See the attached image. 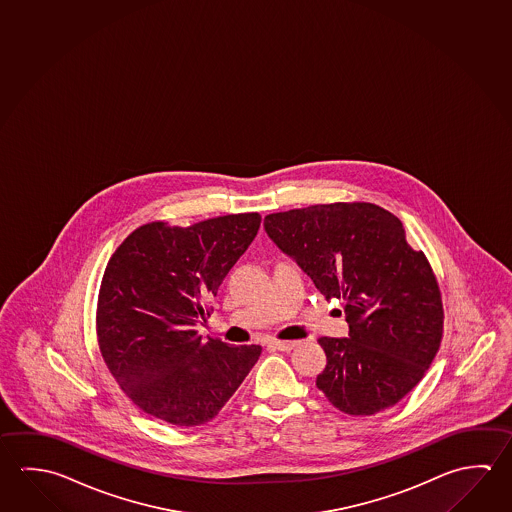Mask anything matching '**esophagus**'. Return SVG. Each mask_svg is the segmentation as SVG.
<instances>
[{
	"instance_id": "esophagus-1",
	"label": "esophagus",
	"mask_w": 512,
	"mask_h": 512,
	"mask_svg": "<svg viewBox=\"0 0 512 512\" xmlns=\"http://www.w3.org/2000/svg\"><path fill=\"white\" fill-rule=\"evenodd\" d=\"M269 347H271V349L282 350V352H289V350L295 349L296 341L273 340L269 341Z\"/></svg>"
}]
</instances>
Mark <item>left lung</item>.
Here are the masks:
<instances>
[{"label":"left lung","mask_w":512,"mask_h":512,"mask_svg":"<svg viewBox=\"0 0 512 512\" xmlns=\"http://www.w3.org/2000/svg\"><path fill=\"white\" fill-rule=\"evenodd\" d=\"M269 239L325 298H338L349 338L318 340L316 386L341 412L374 415L410 394L442 340L444 309L426 255L403 223L372 203H331L264 217Z\"/></svg>","instance_id":"8db88e82"}]
</instances>
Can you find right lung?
Instances as JSON below:
<instances>
[{"label":"right lung","mask_w":512,"mask_h":512,"mask_svg":"<svg viewBox=\"0 0 512 512\" xmlns=\"http://www.w3.org/2000/svg\"><path fill=\"white\" fill-rule=\"evenodd\" d=\"M259 226L257 212L187 228L154 221L111 255L97 304L99 349L142 412L174 426L205 424L257 363L260 345L203 340L194 327Z\"/></svg>","instance_id":"1"}]
</instances>
